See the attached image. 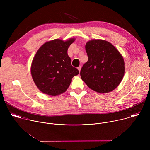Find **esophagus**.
<instances>
[{
    "label": "esophagus",
    "mask_w": 150,
    "mask_h": 150,
    "mask_svg": "<svg viewBox=\"0 0 150 150\" xmlns=\"http://www.w3.org/2000/svg\"><path fill=\"white\" fill-rule=\"evenodd\" d=\"M78 69L79 72H80V71H81V66H80V67H79L78 68Z\"/></svg>",
    "instance_id": "obj_1"
}]
</instances>
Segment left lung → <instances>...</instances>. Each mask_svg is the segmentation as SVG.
I'll use <instances>...</instances> for the list:
<instances>
[{"label": "left lung", "instance_id": "obj_1", "mask_svg": "<svg viewBox=\"0 0 150 150\" xmlns=\"http://www.w3.org/2000/svg\"><path fill=\"white\" fill-rule=\"evenodd\" d=\"M88 61L81 68L82 81L91 90L99 93L114 90L125 74L123 56L110 42L92 40L85 45Z\"/></svg>", "mask_w": 150, "mask_h": 150}]
</instances>
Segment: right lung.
<instances>
[{"label":"right lung","mask_w":150,"mask_h":150,"mask_svg":"<svg viewBox=\"0 0 150 150\" xmlns=\"http://www.w3.org/2000/svg\"><path fill=\"white\" fill-rule=\"evenodd\" d=\"M75 41L55 39L45 42L33 58L31 73L40 91L47 95L57 96L65 93L72 79L79 74L72 66L68 49Z\"/></svg>","instance_id":"right-lung-1"}]
</instances>
